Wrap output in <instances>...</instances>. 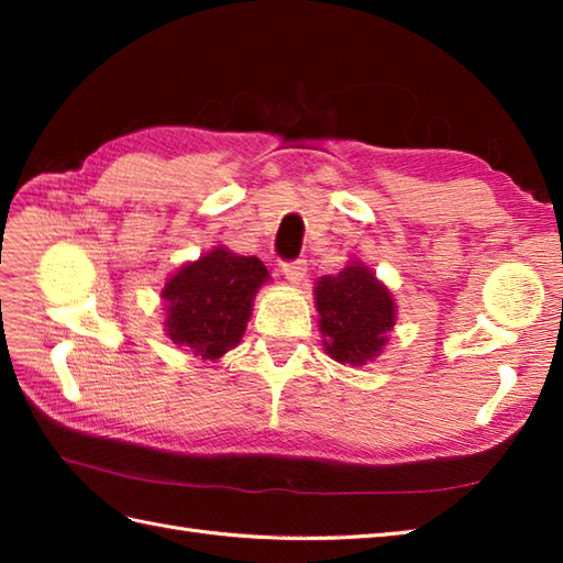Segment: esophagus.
Masks as SVG:
<instances>
[{"instance_id": "esophagus-1", "label": "esophagus", "mask_w": 563, "mask_h": 563, "mask_svg": "<svg viewBox=\"0 0 563 563\" xmlns=\"http://www.w3.org/2000/svg\"><path fill=\"white\" fill-rule=\"evenodd\" d=\"M283 275L290 283H302L307 278V261L297 258V261H285L283 263Z\"/></svg>"}]
</instances>
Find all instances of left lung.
I'll return each instance as SVG.
<instances>
[{
  "label": "left lung",
  "instance_id": "left-lung-1",
  "mask_svg": "<svg viewBox=\"0 0 563 563\" xmlns=\"http://www.w3.org/2000/svg\"><path fill=\"white\" fill-rule=\"evenodd\" d=\"M319 329L333 361L365 365L382 353L394 327V300L363 263L324 275L314 288Z\"/></svg>",
  "mask_w": 563,
  "mask_h": 563
}]
</instances>
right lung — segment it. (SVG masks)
I'll return each mask as SVG.
<instances>
[{
	"instance_id": "right-lung-1",
	"label": "right lung",
	"mask_w": 563,
	"mask_h": 563,
	"mask_svg": "<svg viewBox=\"0 0 563 563\" xmlns=\"http://www.w3.org/2000/svg\"><path fill=\"white\" fill-rule=\"evenodd\" d=\"M266 280L268 271L256 256H236L222 246L186 263L162 290L169 309L166 333L178 349L218 361L242 341L251 302Z\"/></svg>"
}]
</instances>
